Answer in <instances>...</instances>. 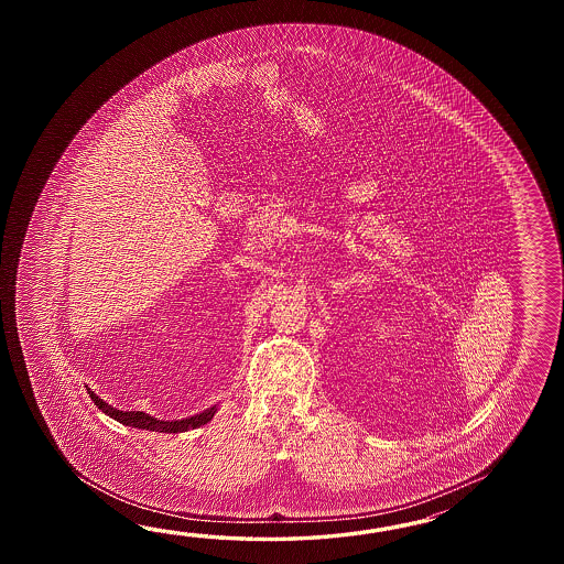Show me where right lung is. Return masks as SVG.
Segmentation results:
<instances>
[{"label": "right lung", "instance_id": "right-lung-1", "mask_svg": "<svg viewBox=\"0 0 564 564\" xmlns=\"http://www.w3.org/2000/svg\"><path fill=\"white\" fill-rule=\"evenodd\" d=\"M90 399L95 401V405L98 409H102V413L110 415L112 420L119 421L122 425H129V427H139V430H149V432H163V433H181L187 432V430H195L199 425H205L207 421H212L216 408L205 409L204 413L199 415H193L189 420L181 421H159L151 415H147L143 411H119V409L110 408L108 403H105L100 397L95 395V391L86 389Z\"/></svg>", "mask_w": 564, "mask_h": 564}]
</instances>
